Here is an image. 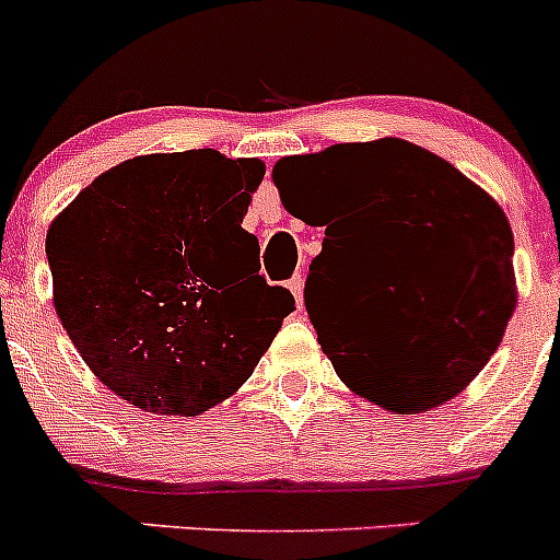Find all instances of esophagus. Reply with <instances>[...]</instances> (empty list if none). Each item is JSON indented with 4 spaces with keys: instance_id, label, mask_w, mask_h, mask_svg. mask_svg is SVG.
Masks as SVG:
<instances>
[{
    "instance_id": "1",
    "label": "esophagus",
    "mask_w": 560,
    "mask_h": 560,
    "mask_svg": "<svg viewBox=\"0 0 560 560\" xmlns=\"http://www.w3.org/2000/svg\"><path fill=\"white\" fill-rule=\"evenodd\" d=\"M287 287H290V292H292V295H295L298 308H303V276L301 273L292 276V279L287 281Z\"/></svg>"
}]
</instances>
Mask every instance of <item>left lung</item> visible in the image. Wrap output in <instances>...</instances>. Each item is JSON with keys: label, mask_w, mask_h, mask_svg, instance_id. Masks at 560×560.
Returning <instances> with one entry per match:
<instances>
[{"label": "left lung", "mask_w": 560, "mask_h": 560, "mask_svg": "<svg viewBox=\"0 0 560 560\" xmlns=\"http://www.w3.org/2000/svg\"><path fill=\"white\" fill-rule=\"evenodd\" d=\"M273 184L292 217L325 228L306 308L336 374L395 415L431 411L466 389L517 308L515 238L499 202L400 138L284 156ZM338 245H352L364 265L343 320L315 303Z\"/></svg>", "instance_id": "left-lung-1"}]
</instances>
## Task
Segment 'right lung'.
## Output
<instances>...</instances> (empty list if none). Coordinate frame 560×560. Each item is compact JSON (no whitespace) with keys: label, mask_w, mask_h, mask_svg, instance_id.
<instances>
[{"label":"right lung","mask_w":560,"mask_h":560,"mask_svg":"<svg viewBox=\"0 0 560 560\" xmlns=\"http://www.w3.org/2000/svg\"><path fill=\"white\" fill-rule=\"evenodd\" d=\"M265 162L145 154L92 180L45 235L54 306L92 374L135 409L195 417L252 376L295 298L244 230Z\"/></svg>","instance_id":"1"}]
</instances>
